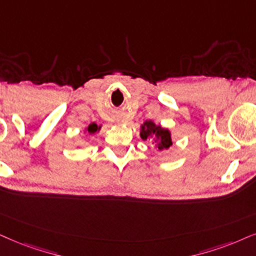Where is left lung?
I'll return each mask as SVG.
<instances>
[{"label": "left lung", "mask_w": 256, "mask_h": 256, "mask_svg": "<svg viewBox=\"0 0 256 256\" xmlns=\"http://www.w3.org/2000/svg\"><path fill=\"white\" fill-rule=\"evenodd\" d=\"M140 137L146 140V139L150 137L152 138V143L156 144L160 151L168 150L171 145H172V140H171V134L169 130L166 128H162L160 126L154 124V122L148 120L145 122L143 125H142V132Z\"/></svg>", "instance_id": "obj_1"}]
</instances>
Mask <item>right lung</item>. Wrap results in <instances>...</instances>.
<instances>
[{
  "instance_id": "right-lung-1",
  "label": "right lung",
  "mask_w": 256,
  "mask_h": 256,
  "mask_svg": "<svg viewBox=\"0 0 256 256\" xmlns=\"http://www.w3.org/2000/svg\"><path fill=\"white\" fill-rule=\"evenodd\" d=\"M99 130V126L94 124V122H92V124L88 125V128H87V131L90 132V134H94V132H96Z\"/></svg>"
}]
</instances>
